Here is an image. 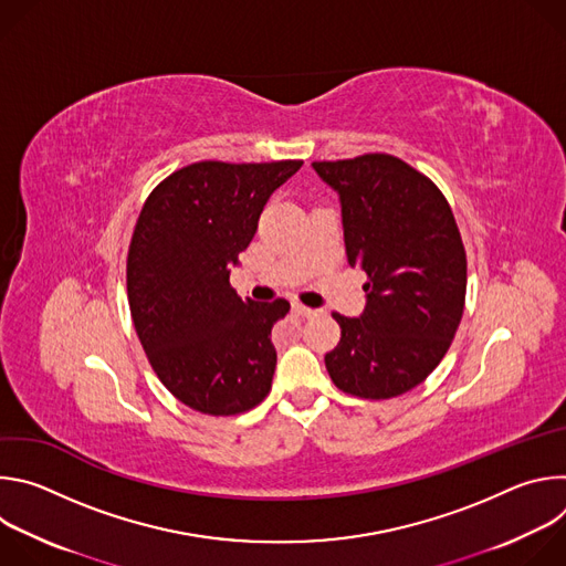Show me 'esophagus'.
Segmentation results:
<instances>
[{"label": "esophagus", "mask_w": 566, "mask_h": 566, "mask_svg": "<svg viewBox=\"0 0 566 566\" xmlns=\"http://www.w3.org/2000/svg\"><path fill=\"white\" fill-rule=\"evenodd\" d=\"M293 311H295L297 315H304V317H311V315H315V313H317L315 308L304 306V304H300V302H293Z\"/></svg>", "instance_id": "obj_1"}]
</instances>
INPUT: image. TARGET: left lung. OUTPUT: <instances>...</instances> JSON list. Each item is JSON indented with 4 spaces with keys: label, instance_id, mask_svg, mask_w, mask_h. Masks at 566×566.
Masks as SVG:
<instances>
[{
    "label": "left lung",
    "instance_id": "obj_1",
    "mask_svg": "<svg viewBox=\"0 0 566 566\" xmlns=\"http://www.w3.org/2000/svg\"><path fill=\"white\" fill-rule=\"evenodd\" d=\"M338 195L352 269L367 273L360 317L332 313L340 343L325 356L338 389L380 400L423 382L452 345L465 304V249L432 179L398 156L315 160Z\"/></svg>",
    "mask_w": 566,
    "mask_h": 566
}]
</instances>
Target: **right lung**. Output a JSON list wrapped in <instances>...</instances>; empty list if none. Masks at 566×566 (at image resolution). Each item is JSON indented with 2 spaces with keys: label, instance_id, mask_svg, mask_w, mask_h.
<instances>
[{
  "label": "right lung",
  "instance_id": "obj_1",
  "mask_svg": "<svg viewBox=\"0 0 566 566\" xmlns=\"http://www.w3.org/2000/svg\"><path fill=\"white\" fill-rule=\"evenodd\" d=\"M302 160H199L143 203L127 253V297L147 360L184 406L234 417L266 398L277 363L271 332L291 304L241 300L230 266L269 197Z\"/></svg>",
  "mask_w": 566,
  "mask_h": 566
}]
</instances>
